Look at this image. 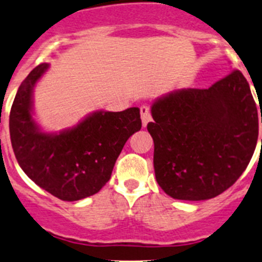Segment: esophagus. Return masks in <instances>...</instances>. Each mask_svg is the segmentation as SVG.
Masks as SVG:
<instances>
[{"label":"esophagus","mask_w":262,"mask_h":262,"mask_svg":"<svg viewBox=\"0 0 262 262\" xmlns=\"http://www.w3.org/2000/svg\"><path fill=\"white\" fill-rule=\"evenodd\" d=\"M140 113H141L142 126L145 127V126L151 121V113H150L149 105H141V107H140Z\"/></svg>","instance_id":"esophagus-1"}]
</instances>
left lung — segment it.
I'll return each mask as SVG.
<instances>
[{
    "instance_id": "1",
    "label": "left lung",
    "mask_w": 262,
    "mask_h": 262,
    "mask_svg": "<svg viewBox=\"0 0 262 262\" xmlns=\"http://www.w3.org/2000/svg\"><path fill=\"white\" fill-rule=\"evenodd\" d=\"M151 116L147 131L158 185L170 198L187 201L215 198L241 177L262 123L239 70L208 89L188 88L160 98Z\"/></svg>"
}]
</instances>
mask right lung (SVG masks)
Segmentation results:
<instances>
[{"label":"right lung","mask_w":262,"mask_h":262,"mask_svg":"<svg viewBox=\"0 0 262 262\" xmlns=\"http://www.w3.org/2000/svg\"><path fill=\"white\" fill-rule=\"evenodd\" d=\"M47 69V63L38 64L17 90L10 112L12 149L21 169L39 187L59 200H81L110 181L126 141L141 128L140 110L99 111L70 130L44 134L32 117V93Z\"/></svg>","instance_id":"add662e5"}]
</instances>
